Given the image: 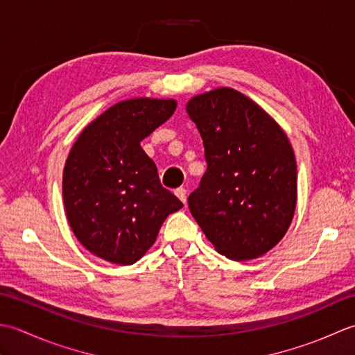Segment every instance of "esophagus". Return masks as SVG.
<instances>
[{
  "label": "esophagus",
  "instance_id": "esophagus-1",
  "mask_svg": "<svg viewBox=\"0 0 355 355\" xmlns=\"http://www.w3.org/2000/svg\"><path fill=\"white\" fill-rule=\"evenodd\" d=\"M175 194L179 198V200H182L184 204H185V202H187V190H185V188H182V187L178 188V190L175 191Z\"/></svg>",
  "mask_w": 355,
  "mask_h": 355
}]
</instances>
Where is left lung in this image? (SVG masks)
<instances>
[{"label": "left lung", "instance_id": "1", "mask_svg": "<svg viewBox=\"0 0 355 355\" xmlns=\"http://www.w3.org/2000/svg\"><path fill=\"white\" fill-rule=\"evenodd\" d=\"M187 112L207 161L188 196L193 218L225 257L265 254L285 236L295 209L297 170L286 135L256 103L227 87L193 98Z\"/></svg>", "mask_w": 355, "mask_h": 355}]
</instances>
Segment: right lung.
<instances>
[{"label":"right lung","mask_w":355,"mask_h":355,"mask_svg":"<svg viewBox=\"0 0 355 355\" xmlns=\"http://www.w3.org/2000/svg\"><path fill=\"white\" fill-rule=\"evenodd\" d=\"M175 108L173 99L122 101L84 128L70 150L62 176L67 220L78 241L107 262H137L167 216L184 207L141 148Z\"/></svg>","instance_id":"add662e5"}]
</instances>
